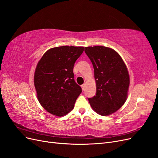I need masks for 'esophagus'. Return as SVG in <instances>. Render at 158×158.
<instances>
[{
  "instance_id": "1",
  "label": "esophagus",
  "mask_w": 158,
  "mask_h": 158,
  "mask_svg": "<svg viewBox=\"0 0 158 158\" xmlns=\"http://www.w3.org/2000/svg\"><path fill=\"white\" fill-rule=\"evenodd\" d=\"M85 84H82V85H81V87H82V89L83 90L85 89Z\"/></svg>"
}]
</instances>
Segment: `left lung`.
I'll list each match as a JSON object with an SVG mask.
<instances>
[{
    "label": "left lung",
    "instance_id": "1",
    "mask_svg": "<svg viewBox=\"0 0 158 158\" xmlns=\"http://www.w3.org/2000/svg\"><path fill=\"white\" fill-rule=\"evenodd\" d=\"M84 51L93 64L96 82V94L88 101L95 112L109 115L127 99L130 83L127 66L120 55L109 47H87Z\"/></svg>",
    "mask_w": 158,
    "mask_h": 158
}]
</instances>
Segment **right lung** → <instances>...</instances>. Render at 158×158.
I'll list each match as a JSON object with an SVG mask.
<instances>
[{
    "instance_id": "add662e5",
    "label": "right lung",
    "mask_w": 158,
    "mask_h": 158,
    "mask_svg": "<svg viewBox=\"0 0 158 158\" xmlns=\"http://www.w3.org/2000/svg\"><path fill=\"white\" fill-rule=\"evenodd\" d=\"M83 51V47H55L47 51L37 65L34 85L38 100L52 114H67L82 92L74 80L73 69Z\"/></svg>"
}]
</instances>
